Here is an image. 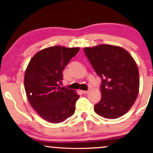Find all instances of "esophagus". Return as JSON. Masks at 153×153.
<instances>
[{
  "label": "esophagus",
  "instance_id": "1",
  "mask_svg": "<svg viewBox=\"0 0 153 153\" xmlns=\"http://www.w3.org/2000/svg\"><path fill=\"white\" fill-rule=\"evenodd\" d=\"M80 92H81L82 94H86L88 93V91H80Z\"/></svg>",
  "mask_w": 153,
  "mask_h": 153
}]
</instances>
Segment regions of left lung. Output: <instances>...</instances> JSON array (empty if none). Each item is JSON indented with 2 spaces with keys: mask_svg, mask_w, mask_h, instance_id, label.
Returning a JSON list of instances; mask_svg holds the SVG:
<instances>
[{
  "mask_svg": "<svg viewBox=\"0 0 153 153\" xmlns=\"http://www.w3.org/2000/svg\"><path fill=\"white\" fill-rule=\"evenodd\" d=\"M84 52L101 79V99L94 105L97 114L117 119L130 109L140 85L136 62L127 51L110 45L85 47Z\"/></svg>",
  "mask_w": 153,
  "mask_h": 153,
  "instance_id": "left-lung-1",
  "label": "left lung"
}]
</instances>
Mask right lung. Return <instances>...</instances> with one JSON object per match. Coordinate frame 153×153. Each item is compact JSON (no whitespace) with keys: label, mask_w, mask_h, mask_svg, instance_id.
<instances>
[{"label":"right lung","mask_w":153,"mask_h":153,"mask_svg":"<svg viewBox=\"0 0 153 153\" xmlns=\"http://www.w3.org/2000/svg\"><path fill=\"white\" fill-rule=\"evenodd\" d=\"M79 50L78 47H48L38 52L28 65L24 75L26 96L32 108L47 122H62L75 113L80 96L60 84L63 70Z\"/></svg>","instance_id":"1"}]
</instances>
